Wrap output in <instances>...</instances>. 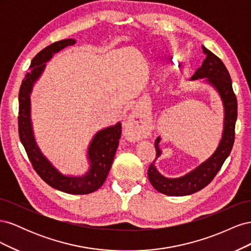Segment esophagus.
<instances>
[{
	"label": "esophagus",
	"mask_w": 251,
	"mask_h": 251,
	"mask_svg": "<svg viewBox=\"0 0 251 251\" xmlns=\"http://www.w3.org/2000/svg\"><path fill=\"white\" fill-rule=\"evenodd\" d=\"M126 126L130 128V130H134V133L136 136H139L140 131L142 130V124L141 121L137 120V117L136 116H131L127 119Z\"/></svg>",
	"instance_id": "obj_1"
}]
</instances>
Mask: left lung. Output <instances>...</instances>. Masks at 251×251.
<instances>
[{
    "label": "left lung",
    "mask_w": 251,
    "mask_h": 251,
    "mask_svg": "<svg viewBox=\"0 0 251 251\" xmlns=\"http://www.w3.org/2000/svg\"><path fill=\"white\" fill-rule=\"evenodd\" d=\"M202 50L206 57L203 60L202 66L195 72L189 80L203 79L202 82L206 83L218 93L222 101L224 113L222 137L214 154L196 169L181 177L169 178L163 176L158 171L155 165L156 160H154L148 171L149 180L156 191L166 196H187L204 188L215 178L226 158L229 156L233 146L238 103L232 90L230 75L221 59L204 46H202ZM161 137H158L155 141L156 159L162 154V151L159 147Z\"/></svg>",
    "instance_id": "left-lung-1"
}]
</instances>
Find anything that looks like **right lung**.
Here are the masks:
<instances>
[{"instance_id": "add662e5", "label": "right lung", "mask_w": 251, "mask_h": 251, "mask_svg": "<svg viewBox=\"0 0 251 251\" xmlns=\"http://www.w3.org/2000/svg\"><path fill=\"white\" fill-rule=\"evenodd\" d=\"M76 43L74 39H67L51 44L37 53L30 65V72L23 79L19 94V134L29 160L39 176L51 187L71 195H87L100 188L107 179L121 135V124L118 123L101 128L93 136L87 150L89 170L78 176L66 175L60 172L49 159L43 154L34 136L31 119V100L36 81L41 78L46 63L55 53Z\"/></svg>"}]
</instances>
